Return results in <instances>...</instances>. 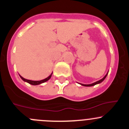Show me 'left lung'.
<instances>
[{"label": "left lung", "mask_w": 129, "mask_h": 129, "mask_svg": "<svg viewBox=\"0 0 129 129\" xmlns=\"http://www.w3.org/2000/svg\"><path fill=\"white\" fill-rule=\"evenodd\" d=\"M108 72H107V74H106L105 76H104V77H103V78H102V79L99 80V81H96V82H94V83L90 84H81V83H79V84H81V85H82V86H86V87H89V86H94V85L98 84H100V83H101V82H103V81H104V80H105V79L106 78V77H107V75H108Z\"/></svg>", "instance_id": "8db88e82"}]
</instances>
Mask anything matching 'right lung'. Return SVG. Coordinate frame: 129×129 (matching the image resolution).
<instances>
[{
  "mask_svg": "<svg viewBox=\"0 0 129 129\" xmlns=\"http://www.w3.org/2000/svg\"><path fill=\"white\" fill-rule=\"evenodd\" d=\"M52 73H53V72H52ZM52 73L50 75V76H48V77H47V78L44 79H43V80H41V81H31V80L26 79H24V77H22V76H20L19 74V75L20 77H21V78L23 80V81H24V82H27V83L30 84H31V85H38V84H40L43 83V82H47V81H48V80H49L51 78V77H52Z\"/></svg>",
  "mask_w": 129,
  "mask_h": 129,
  "instance_id": "1",
  "label": "right lung"
}]
</instances>
